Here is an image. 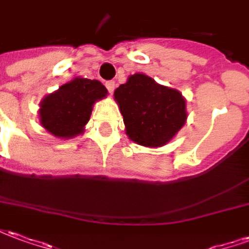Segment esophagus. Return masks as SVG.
Masks as SVG:
<instances>
[{"instance_id":"obj_1","label":"esophagus","mask_w":249,"mask_h":249,"mask_svg":"<svg viewBox=\"0 0 249 249\" xmlns=\"http://www.w3.org/2000/svg\"><path fill=\"white\" fill-rule=\"evenodd\" d=\"M105 87H107V89H108L109 93H113L114 87H116V82H114V81H107V82H105Z\"/></svg>"}]
</instances>
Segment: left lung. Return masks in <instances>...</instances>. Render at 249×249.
I'll list each match as a JSON object with an SVG mask.
<instances>
[{
	"label": "left lung",
	"instance_id": "obj_1",
	"mask_svg": "<svg viewBox=\"0 0 249 249\" xmlns=\"http://www.w3.org/2000/svg\"><path fill=\"white\" fill-rule=\"evenodd\" d=\"M126 135L144 146L167 144L187 120L185 100L176 89L136 73L114 90Z\"/></svg>",
	"mask_w": 249,
	"mask_h": 249
}]
</instances>
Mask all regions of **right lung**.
Segmentation results:
<instances>
[{"mask_svg":"<svg viewBox=\"0 0 249 249\" xmlns=\"http://www.w3.org/2000/svg\"><path fill=\"white\" fill-rule=\"evenodd\" d=\"M107 88L98 80L76 77L60 87L41 103L40 121L56 137H74L90 119L93 104L107 96Z\"/></svg>","mask_w":249,"mask_h":249,"instance_id":"add662e5","label":"right lung"}]
</instances>
